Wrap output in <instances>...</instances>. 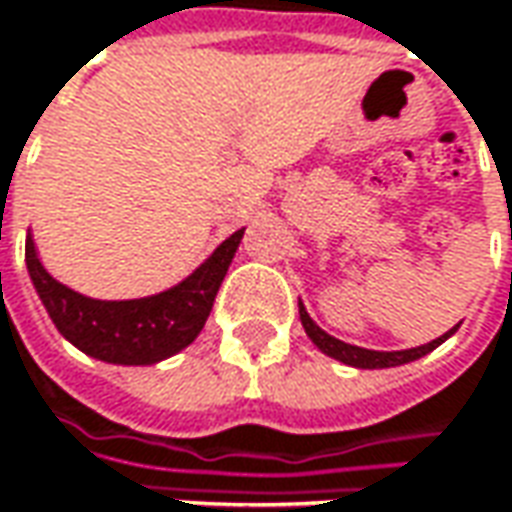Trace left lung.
<instances>
[{"label":"left lung","instance_id":"1","mask_svg":"<svg viewBox=\"0 0 512 512\" xmlns=\"http://www.w3.org/2000/svg\"><path fill=\"white\" fill-rule=\"evenodd\" d=\"M298 315H301V324H304V329H307L310 341L318 346L324 355L341 360V363H346V366H358V369H389V366H403V363H411V360L428 355L431 349H437L442 341H448L456 329H459V324H456L454 329H448L445 335H440L437 341H431V344H423V346H414V349H400V352H375V349H360V346L344 344V341H338V338L327 335V332L318 327L310 315H307V310H304V304H301V301H298Z\"/></svg>","mask_w":512,"mask_h":512}]
</instances>
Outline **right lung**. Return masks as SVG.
<instances>
[{
	"instance_id": "obj_1",
	"label": "right lung",
	"mask_w": 512,
	"mask_h": 512,
	"mask_svg": "<svg viewBox=\"0 0 512 512\" xmlns=\"http://www.w3.org/2000/svg\"><path fill=\"white\" fill-rule=\"evenodd\" d=\"M242 233L245 228L228 236L211 259L177 287L132 301H98L64 287L41 267L30 233L24 242V262L41 304L72 346L106 363L149 366L171 358L200 335Z\"/></svg>"
}]
</instances>
